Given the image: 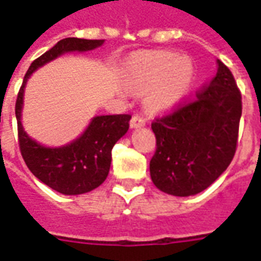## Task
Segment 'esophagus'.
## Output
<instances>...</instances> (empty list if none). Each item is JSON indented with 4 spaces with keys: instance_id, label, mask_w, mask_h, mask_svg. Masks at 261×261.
Instances as JSON below:
<instances>
[{
    "instance_id": "34e87169",
    "label": "esophagus",
    "mask_w": 261,
    "mask_h": 261,
    "mask_svg": "<svg viewBox=\"0 0 261 261\" xmlns=\"http://www.w3.org/2000/svg\"><path fill=\"white\" fill-rule=\"evenodd\" d=\"M146 124V121L144 117H141V116L136 115L131 117V121H130V125L131 128H138V127H144Z\"/></svg>"
}]
</instances>
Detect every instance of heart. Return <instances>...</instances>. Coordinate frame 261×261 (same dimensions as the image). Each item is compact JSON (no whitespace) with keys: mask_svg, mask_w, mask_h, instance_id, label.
I'll return each mask as SVG.
<instances>
[{"mask_svg":"<svg viewBox=\"0 0 261 261\" xmlns=\"http://www.w3.org/2000/svg\"><path fill=\"white\" fill-rule=\"evenodd\" d=\"M194 65L177 54L159 52L133 57L125 65V77L131 87L145 90L150 109H171L190 91L194 82Z\"/></svg>","mask_w":261,"mask_h":261,"instance_id":"b5f03b06","label":"heart"}]
</instances>
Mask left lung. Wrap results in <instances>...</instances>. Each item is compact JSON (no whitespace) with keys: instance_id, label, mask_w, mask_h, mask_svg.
<instances>
[{"instance_id":"obj_1","label":"left lung","mask_w":261,"mask_h":261,"mask_svg":"<svg viewBox=\"0 0 261 261\" xmlns=\"http://www.w3.org/2000/svg\"><path fill=\"white\" fill-rule=\"evenodd\" d=\"M242 96L232 73H217L196 99L152 123L156 152L150 178L162 192L191 196L213 184L231 163L238 141Z\"/></svg>"}]
</instances>
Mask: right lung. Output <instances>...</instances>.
Returning <instances> with one entry per match:
<instances>
[{
    "label": "right lung",
    "mask_w": 261,
    "mask_h": 261,
    "mask_svg": "<svg viewBox=\"0 0 261 261\" xmlns=\"http://www.w3.org/2000/svg\"><path fill=\"white\" fill-rule=\"evenodd\" d=\"M105 40L63 38L37 58L29 67L17 94L16 113L19 146L29 170L41 182L63 195H82L95 190L109 174L112 149L128 130L130 115H106L92 117L76 140L62 146H45L33 140L22 124L24 88L34 71L54 59L70 54L99 48Z\"/></svg>",
    "instance_id": "1"
}]
</instances>
